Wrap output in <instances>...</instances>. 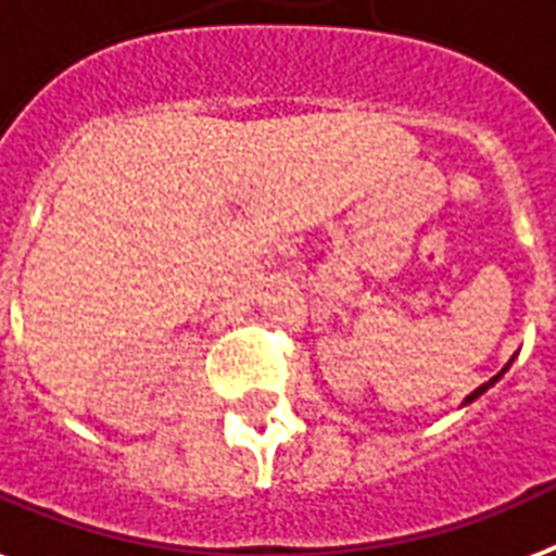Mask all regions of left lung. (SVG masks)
<instances>
[{
    "instance_id": "1",
    "label": "left lung",
    "mask_w": 556,
    "mask_h": 556,
    "mask_svg": "<svg viewBox=\"0 0 556 556\" xmlns=\"http://www.w3.org/2000/svg\"><path fill=\"white\" fill-rule=\"evenodd\" d=\"M504 370H507V367H504ZM504 370H502V372H504ZM502 372H498V376H493V379H490V381H484L481 388H476V391H472V393H469V396H466V402H472V400H476V396H481V393H484L486 388H490V384H495V381L502 379Z\"/></svg>"
}]
</instances>
